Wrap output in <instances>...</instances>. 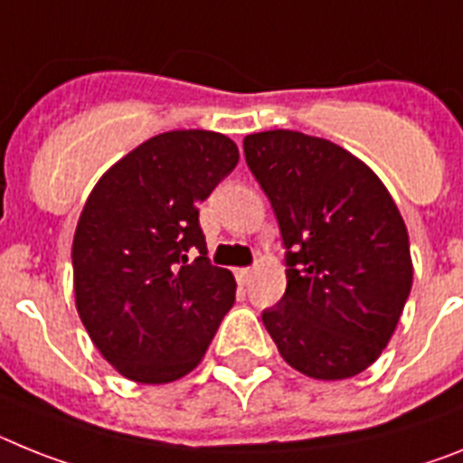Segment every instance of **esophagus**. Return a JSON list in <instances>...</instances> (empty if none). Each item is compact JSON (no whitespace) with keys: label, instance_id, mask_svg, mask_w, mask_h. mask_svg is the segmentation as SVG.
Listing matches in <instances>:
<instances>
[{"label":"esophagus","instance_id":"1","mask_svg":"<svg viewBox=\"0 0 463 463\" xmlns=\"http://www.w3.org/2000/svg\"><path fill=\"white\" fill-rule=\"evenodd\" d=\"M251 275H254V270H251V268H237L235 270V277L240 284H247V281L251 279Z\"/></svg>","mask_w":463,"mask_h":463}]
</instances>
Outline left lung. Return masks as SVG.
<instances>
[{"label":"left lung","instance_id":"1","mask_svg":"<svg viewBox=\"0 0 463 463\" xmlns=\"http://www.w3.org/2000/svg\"><path fill=\"white\" fill-rule=\"evenodd\" d=\"M287 251V293L263 324L281 359L315 380L375 364L412 288L408 228L380 176L347 148L296 130L244 137Z\"/></svg>","mask_w":463,"mask_h":463}]
</instances>
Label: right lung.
Segmentation results:
<instances>
[{
	"label": "right lung",
	"mask_w": 463,
	"mask_h": 463,
	"mask_svg": "<svg viewBox=\"0 0 463 463\" xmlns=\"http://www.w3.org/2000/svg\"><path fill=\"white\" fill-rule=\"evenodd\" d=\"M237 160L221 132H163L111 165L83 204L71 244L76 309L128 380L188 375L235 303L232 272L207 259L198 204Z\"/></svg>",
	"instance_id": "right-lung-1"
}]
</instances>
